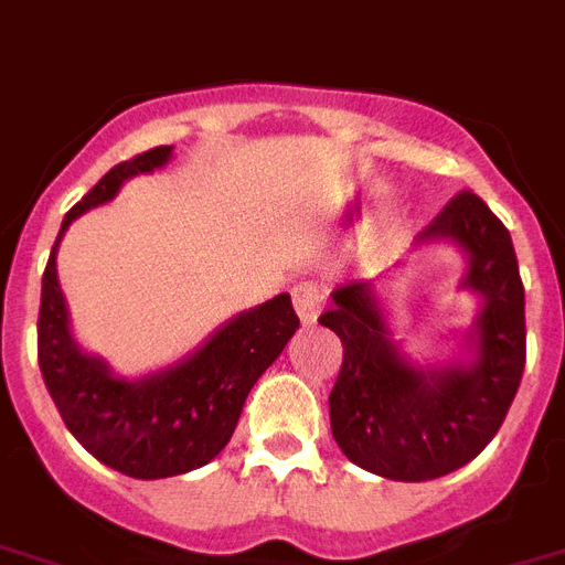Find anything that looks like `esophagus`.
Masks as SVG:
<instances>
[{
    "instance_id": "34e87169",
    "label": "esophagus",
    "mask_w": 565,
    "mask_h": 565,
    "mask_svg": "<svg viewBox=\"0 0 565 565\" xmlns=\"http://www.w3.org/2000/svg\"><path fill=\"white\" fill-rule=\"evenodd\" d=\"M320 306H323V291L315 282H300V286L294 288V309H297V317H300L302 323H317Z\"/></svg>"
}]
</instances>
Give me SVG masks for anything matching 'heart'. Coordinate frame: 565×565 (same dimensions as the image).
<instances>
[{
    "instance_id": "heart-1",
    "label": "heart",
    "mask_w": 565,
    "mask_h": 565,
    "mask_svg": "<svg viewBox=\"0 0 565 565\" xmlns=\"http://www.w3.org/2000/svg\"><path fill=\"white\" fill-rule=\"evenodd\" d=\"M390 236H393V242L398 239V236H401V227H393V233H390Z\"/></svg>"
}]
</instances>
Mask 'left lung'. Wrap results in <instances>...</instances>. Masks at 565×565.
Here are the masks:
<instances>
[{
    "label": "left lung",
    "mask_w": 565,
    "mask_h": 565,
    "mask_svg": "<svg viewBox=\"0 0 565 565\" xmlns=\"http://www.w3.org/2000/svg\"><path fill=\"white\" fill-rule=\"evenodd\" d=\"M461 254L459 291L477 297L465 329L441 358H413L395 338L390 297L355 279L332 291L320 326L343 343L329 395L332 436L349 461L395 482H427L468 465L497 436L525 370V291L514 242L491 207L459 193L416 248Z\"/></svg>",
    "instance_id": "left-lung-1"
}]
</instances>
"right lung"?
I'll use <instances>...</instances> for the list:
<instances>
[{
	"instance_id": "obj_1",
	"label": "right lung",
	"mask_w": 565,
	"mask_h": 565,
	"mask_svg": "<svg viewBox=\"0 0 565 565\" xmlns=\"http://www.w3.org/2000/svg\"><path fill=\"white\" fill-rule=\"evenodd\" d=\"M172 147L111 167L65 213L42 274L36 355L42 381L74 439L106 468L132 479H167L204 468L231 441L245 398L300 329L291 297L227 317L199 347L164 370L126 377L92 355L72 332L68 302L60 288L57 248L74 218L109 204L126 181L170 164Z\"/></svg>"
}]
</instances>
